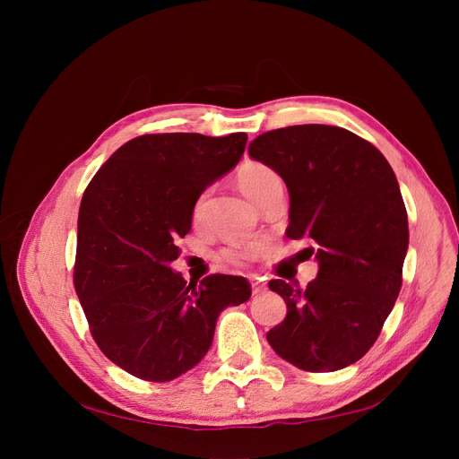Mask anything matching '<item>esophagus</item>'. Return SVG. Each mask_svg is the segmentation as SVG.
Segmentation results:
<instances>
[{"label": "esophagus", "instance_id": "1", "mask_svg": "<svg viewBox=\"0 0 459 459\" xmlns=\"http://www.w3.org/2000/svg\"><path fill=\"white\" fill-rule=\"evenodd\" d=\"M264 290H266V285L258 280H253V295H262Z\"/></svg>", "mask_w": 459, "mask_h": 459}]
</instances>
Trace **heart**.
Wrapping results in <instances>:
<instances>
[{
    "label": "heart",
    "mask_w": 459,
    "mask_h": 459,
    "mask_svg": "<svg viewBox=\"0 0 459 459\" xmlns=\"http://www.w3.org/2000/svg\"><path fill=\"white\" fill-rule=\"evenodd\" d=\"M238 184L245 195L255 204H258L272 189L281 186V178L277 176V172L272 170L270 166L251 160V162H245L239 169ZM203 203H204V195L197 203V212L201 211ZM258 255H260L258 245H247V247L230 248V251H226V258L231 262H248V260H255Z\"/></svg>",
    "instance_id": "b5f03b06"
}]
</instances>
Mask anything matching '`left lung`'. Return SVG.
I'll list each match as a JSON object with an SVG mask.
<instances>
[{"label": "left lung", "instance_id": "8db88e82", "mask_svg": "<svg viewBox=\"0 0 459 459\" xmlns=\"http://www.w3.org/2000/svg\"><path fill=\"white\" fill-rule=\"evenodd\" d=\"M248 155L283 178L287 238L317 245V275L307 289L268 283L287 304L283 322L268 331L270 346L304 371L358 362L394 307L408 253V214L391 164L362 137L325 124L262 134Z\"/></svg>", "mask_w": 459, "mask_h": 459}]
</instances>
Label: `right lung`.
Here are the masks:
<instances>
[{
  "label": "right lung",
  "mask_w": 459,
  "mask_h": 459,
  "mask_svg": "<svg viewBox=\"0 0 459 459\" xmlns=\"http://www.w3.org/2000/svg\"><path fill=\"white\" fill-rule=\"evenodd\" d=\"M247 134H149L93 176L78 212L74 287L91 335L134 377L172 381L195 368L216 319L251 299L239 275L187 283L170 264L201 193L243 157Z\"/></svg>",
  "instance_id": "add662e5"
}]
</instances>
